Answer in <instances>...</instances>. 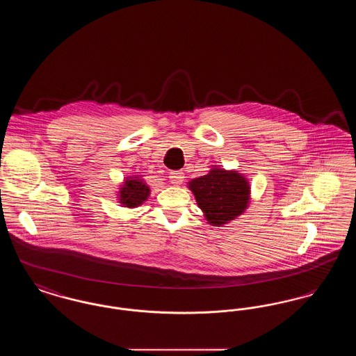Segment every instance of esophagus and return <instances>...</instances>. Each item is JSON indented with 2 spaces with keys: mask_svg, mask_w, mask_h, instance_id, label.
<instances>
[{
  "mask_svg": "<svg viewBox=\"0 0 356 356\" xmlns=\"http://www.w3.org/2000/svg\"><path fill=\"white\" fill-rule=\"evenodd\" d=\"M170 180L173 186H179L184 181V173L181 170H172L170 172Z\"/></svg>",
  "mask_w": 356,
  "mask_h": 356,
  "instance_id": "34e87169",
  "label": "esophagus"
}]
</instances>
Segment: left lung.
I'll list each match as a JSON object with an SVG mask.
<instances>
[{
	"instance_id": "obj_1",
	"label": "left lung",
	"mask_w": 356,
	"mask_h": 356,
	"mask_svg": "<svg viewBox=\"0 0 356 356\" xmlns=\"http://www.w3.org/2000/svg\"><path fill=\"white\" fill-rule=\"evenodd\" d=\"M188 188L195 195L204 218L213 227L236 219L250 204L251 186L237 170L213 167L209 173L191 180Z\"/></svg>"
}]
</instances>
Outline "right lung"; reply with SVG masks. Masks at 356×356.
<instances>
[{
	"label": "right lung",
	"instance_id": "right-lung-1",
	"mask_svg": "<svg viewBox=\"0 0 356 356\" xmlns=\"http://www.w3.org/2000/svg\"><path fill=\"white\" fill-rule=\"evenodd\" d=\"M151 193L149 186L141 179V176L127 177L120 186L119 203L127 208H136L144 203Z\"/></svg>",
	"mask_w": 356,
	"mask_h": 356
}]
</instances>
